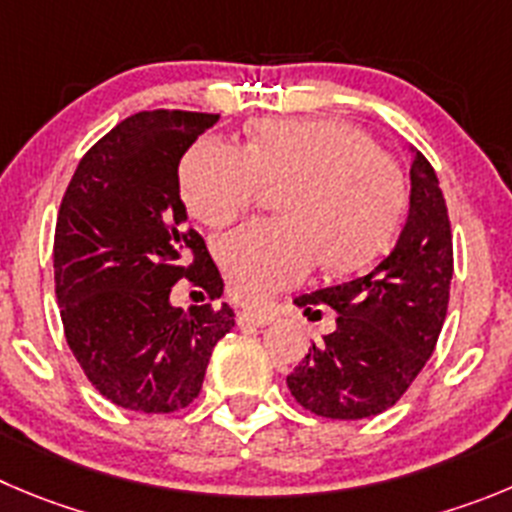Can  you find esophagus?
<instances>
[{"instance_id":"esophagus-1","label":"esophagus","mask_w":512,"mask_h":512,"mask_svg":"<svg viewBox=\"0 0 512 512\" xmlns=\"http://www.w3.org/2000/svg\"><path fill=\"white\" fill-rule=\"evenodd\" d=\"M272 318H275V315L267 313V310H240V313H237V323H240V326L262 328V326H270Z\"/></svg>"}]
</instances>
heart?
<instances>
[{
  "mask_svg": "<svg viewBox=\"0 0 512 512\" xmlns=\"http://www.w3.org/2000/svg\"><path fill=\"white\" fill-rule=\"evenodd\" d=\"M191 217L212 229L240 219L265 184L283 186L280 219H260L217 242L229 290L262 303L326 262L358 270L389 247L407 207L394 159L341 118H265L247 146L202 138L179 166Z\"/></svg>",
  "mask_w": 512,
  "mask_h": 512,
  "instance_id": "b5f03b06",
  "label": "heart"
}]
</instances>
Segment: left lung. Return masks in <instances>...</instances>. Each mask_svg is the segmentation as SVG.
I'll return each mask as SVG.
<instances>
[{"label": "left lung", "instance_id": "1", "mask_svg": "<svg viewBox=\"0 0 512 512\" xmlns=\"http://www.w3.org/2000/svg\"><path fill=\"white\" fill-rule=\"evenodd\" d=\"M409 217L399 242L369 275L295 298L338 310L336 328L288 376L300 407L326 419H366L404 396L442 331L455 270L452 229L437 174L414 151ZM321 313V310H318Z\"/></svg>", "mask_w": 512, "mask_h": 512}]
</instances>
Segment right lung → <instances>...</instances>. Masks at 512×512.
Masks as SVG:
<instances>
[{
  "label": "right lung",
  "instance_id": "1",
  "mask_svg": "<svg viewBox=\"0 0 512 512\" xmlns=\"http://www.w3.org/2000/svg\"><path fill=\"white\" fill-rule=\"evenodd\" d=\"M217 113L141 111L80 159L55 224V295L90 384L116 407L171 414L199 396L209 356L234 326L229 305L174 308L189 280L212 300L222 275L186 227L179 161Z\"/></svg>",
  "mask_w": 512,
  "mask_h": 512
}]
</instances>
